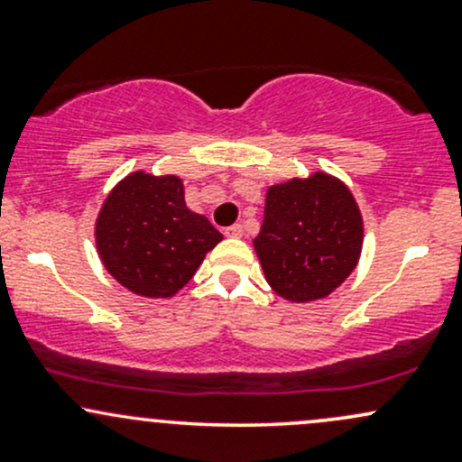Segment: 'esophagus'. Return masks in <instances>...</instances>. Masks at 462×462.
Wrapping results in <instances>:
<instances>
[{
  "label": "esophagus",
  "mask_w": 462,
  "mask_h": 462,
  "mask_svg": "<svg viewBox=\"0 0 462 462\" xmlns=\"http://www.w3.org/2000/svg\"><path fill=\"white\" fill-rule=\"evenodd\" d=\"M226 236H230V238H241V236H243V226H241V224H235V226L226 227Z\"/></svg>",
  "instance_id": "esophagus-1"
}]
</instances>
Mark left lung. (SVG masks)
I'll return each mask as SVG.
<instances>
[{"mask_svg":"<svg viewBox=\"0 0 462 462\" xmlns=\"http://www.w3.org/2000/svg\"><path fill=\"white\" fill-rule=\"evenodd\" d=\"M363 215L352 190L326 171L273 184L254 238L264 278L286 301L323 300L356 269Z\"/></svg>","mask_w":462,"mask_h":462,"instance_id":"8db88e82","label":"left lung"}]
</instances>
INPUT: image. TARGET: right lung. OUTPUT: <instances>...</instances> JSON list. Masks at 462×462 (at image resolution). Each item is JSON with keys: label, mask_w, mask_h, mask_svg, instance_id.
<instances>
[{"label": "right lung", "mask_w": 462, "mask_h": 462, "mask_svg": "<svg viewBox=\"0 0 462 462\" xmlns=\"http://www.w3.org/2000/svg\"><path fill=\"white\" fill-rule=\"evenodd\" d=\"M221 232L184 201L178 176L134 171L110 190L95 221V245L121 286L141 298H173Z\"/></svg>", "instance_id": "right-lung-1"}]
</instances>
